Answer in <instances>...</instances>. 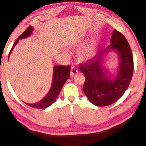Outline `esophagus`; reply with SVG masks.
Instances as JSON below:
<instances>
[{"mask_svg":"<svg viewBox=\"0 0 146 146\" xmlns=\"http://www.w3.org/2000/svg\"><path fill=\"white\" fill-rule=\"evenodd\" d=\"M77 73H78V70L76 67H71V75L72 76H73V75H76Z\"/></svg>","mask_w":146,"mask_h":146,"instance_id":"esophagus-1","label":"esophagus"}]
</instances>
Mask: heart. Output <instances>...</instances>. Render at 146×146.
Listing matches in <instances>:
<instances>
[{
	"label": "heart",
	"mask_w": 146,
	"mask_h": 146,
	"mask_svg": "<svg viewBox=\"0 0 146 146\" xmlns=\"http://www.w3.org/2000/svg\"><path fill=\"white\" fill-rule=\"evenodd\" d=\"M82 43L83 40H78L70 44L69 46L71 48L77 47L81 45ZM95 53H96V45L94 42H91L79 48L77 52V56L79 61H87L92 59L95 55Z\"/></svg>",
	"instance_id": "b5f03b06"
}]
</instances>
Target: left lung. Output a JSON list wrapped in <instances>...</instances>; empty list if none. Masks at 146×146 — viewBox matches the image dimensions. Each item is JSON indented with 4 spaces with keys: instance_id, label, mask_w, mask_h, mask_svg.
I'll return each mask as SVG.
<instances>
[{
    "instance_id": "8db88e82",
    "label": "left lung",
    "mask_w": 146,
    "mask_h": 146,
    "mask_svg": "<svg viewBox=\"0 0 146 146\" xmlns=\"http://www.w3.org/2000/svg\"><path fill=\"white\" fill-rule=\"evenodd\" d=\"M110 43L89 61L79 65L85 77L83 91L97 106H110L119 100L129 87L133 76V59L127 39L115 29ZM111 50L115 51L119 59V67L113 78L102 65L104 57Z\"/></svg>"
}]
</instances>
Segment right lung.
<instances>
[{"label":"right lung","mask_w":146,"mask_h":146,"mask_svg":"<svg viewBox=\"0 0 146 146\" xmlns=\"http://www.w3.org/2000/svg\"><path fill=\"white\" fill-rule=\"evenodd\" d=\"M33 31V27H29L25 30L22 34L18 37L16 41L15 42L13 46L11 48V51L9 53V55L11 54L12 50L14 48L15 46L18 43L19 39H22L27 37H29V36L32 34ZM70 72H71V67L70 66H60L57 65L54 66L53 67V81H52V85L50 87V89L48 91L47 94L44 98L35 104H26L30 107H32L33 108L37 109H44L50 106V105L53 104L57 99L58 95L59 94L62 87L63 85L65 84L66 81L70 77Z\"/></svg>","instance_id":"add662e5"}]
</instances>
